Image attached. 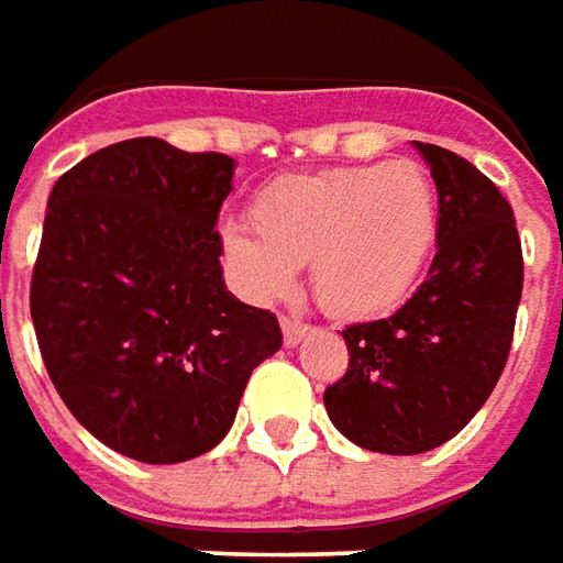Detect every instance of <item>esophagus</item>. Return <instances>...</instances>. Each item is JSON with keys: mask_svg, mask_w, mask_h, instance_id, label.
<instances>
[{"mask_svg": "<svg viewBox=\"0 0 563 563\" xmlns=\"http://www.w3.org/2000/svg\"><path fill=\"white\" fill-rule=\"evenodd\" d=\"M280 327H283V342L292 347L298 345L308 332H311V327L305 323V320H298V317H280Z\"/></svg>", "mask_w": 563, "mask_h": 563, "instance_id": "obj_1", "label": "esophagus"}]
</instances>
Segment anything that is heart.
Listing matches in <instances>:
<instances>
[{"label": "heart", "instance_id": "1", "mask_svg": "<svg viewBox=\"0 0 563 563\" xmlns=\"http://www.w3.org/2000/svg\"><path fill=\"white\" fill-rule=\"evenodd\" d=\"M255 228L224 224V250L250 296H286L311 262L317 301L339 317L397 305L438 243V194L419 163L342 166L280 178L252 209Z\"/></svg>", "mask_w": 563, "mask_h": 563}]
</instances>
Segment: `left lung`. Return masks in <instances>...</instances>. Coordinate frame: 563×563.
<instances>
[{"mask_svg": "<svg viewBox=\"0 0 563 563\" xmlns=\"http://www.w3.org/2000/svg\"><path fill=\"white\" fill-rule=\"evenodd\" d=\"M438 185V255L391 317L342 330L347 373L323 391L363 450L416 456L456 438L503 376L523 289L515 212L459 153L416 141Z\"/></svg>", "mask_w": 563, "mask_h": 563, "instance_id": "obj_1", "label": "left lung"}]
</instances>
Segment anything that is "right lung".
<instances>
[{"label": "right lung", "mask_w": 563, "mask_h": 563, "mask_svg": "<svg viewBox=\"0 0 563 563\" xmlns=\"http://www.w3.org/2000/svg\"><path fill=\"white\" fill-rule=\"evenodd\" d=\"M224 153L129 137L52 187L30 283L45 369L79 426L122 456L172 465L231 431L277 317L221 280Z\"/></svg>", "instance_id": "obj_1"}]
</instances>
